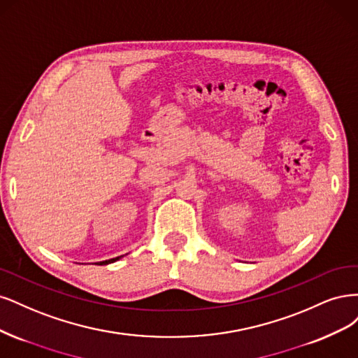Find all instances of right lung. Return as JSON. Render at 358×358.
I'll return each instance as SVG.
<instances>
[{"instance_id": "obj_1", "label": "right lung", "mask_w": 358, "mask_h": 358, "mask_svg": "<svg viewBox=\"0 0 358 358\" xmlns=\"http://www.w3.org/2000/svg\"><path fill=\"white\" fill-rule=\"evenodd\" d=\"M120 257H116V259H110V260H106V262H99L98 264H108V263H113V262H116V260H119Z\"/></svg>"}]
</instances>
